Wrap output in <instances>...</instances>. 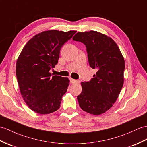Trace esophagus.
<instances>
[{
  "label": "esophagus",
  "instance_id": "34e87169",
  "mask_svg": "<svg viewBox=\"0 0 147 147\" xmlns=\"http://www.w3.org/2000/svg\"><path fill=\"white\" fill-rule=\"evenodd\" d=\"M69 80H70L71 83H73H73H80V81L72 79V78H69Z\"/></svg>",
  "mask_w": 147,
  "mask_h": 147
}]
</instances>
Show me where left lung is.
Returning a JSON list of instances; mask_svg holds the SVG:
<instances>
[{"instance_id":"left-lung-1","label":"left lung","mask_w":147,"mask_h":147,"mask_svg":"<svg viewBox=\"0 0 147 147\" xmlns=\"http://www.w3.org/2000/svg\"><path fill=\"white\" fill-rule=\"evenodd\" d=\"M73 39L86 46L90 66L97 69L90 81L81 83L80 107L91 115L104 113L117 101L123 85L124 57L117 43L99 32H79Z\"/></svg>"}]
</instances>
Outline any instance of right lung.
Returning <instances> with one entry per match:
<instances>
[{
    "label": "right lung",
    "mask_w": 147,
    "mask_h": 147,
    "mask_svg": "<svg viewBox=\"0 0 147 147\" xmlns=\"http://www.w3.org/2000/svg\"><path fill=\"white\" fill-rule=\"evenodd\" d=\"M76 32L51 30L37 34L19 56L16 73L20 93L37 113L49 114L60 108L69 80L57 75L51 77L49 71L57 64L61 47Z\"/></svg>",
    "instance_id": "1"
}]
</instances>
